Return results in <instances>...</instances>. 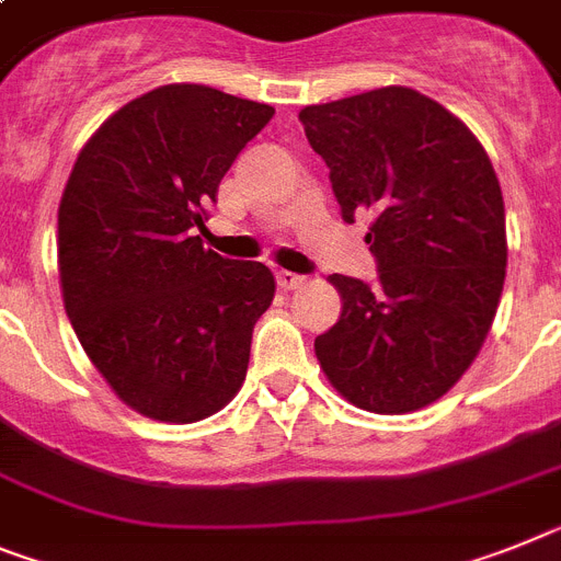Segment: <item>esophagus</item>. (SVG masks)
Listing matches in <instances>:
<instances>
[{
  "label": "esophagus",
  "instance_id": "1",
  "mask_svg": "<svg viewBox=\"0 0 561 561\" xmlns=\"http://www.w3.org/2000/svg\"><path fill=\"white\" fill-rule=\"evenodd\" d=\"M304 280H306V277L295 275V272H286V270L277 272V286H280V289H286V291L300 289V286H304Z\"/></svg>",
  "mask_w": 561,
  "mask_h": 561
}]
</instances>
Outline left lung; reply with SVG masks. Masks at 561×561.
<instances>
[{
  "label": "left lung",
  "mask_w": 561,
  "mask_h": 561,
  "mask_svg": "<svg viewBox=\"0 0 561 561\" xmlns=\"http://www.w3.org/2000/svg\"><path fill=\"white\" fill-rule=\"evenodd\" d=\"M343 221L371 215L377 284L332 275L343 312L314 354L357 409L409 414L466 375L500 306L508 238L485 147L411 88L300 110Z\"/></svg>",
  "instance_id": "8db88e82"
}]
</instances>
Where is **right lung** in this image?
I'll return each mask as SVG.
<instances>
[{"label": "right lung", "mask_w": 561, "mask_h": 561, "mask_svg": "<svg viewBox=\"0 0 561 561\" xmlns=\"http://www.w3.org/2000/svg\"><path fill=\"white\" fill-rule=\"evenodd\" d=\"M275 116L207 84H164L81 147L59 204V277L81 348L122 403L195 423L238 394L275 275L204 249L218 184Z\"/></svg>", "instance_id": "1"}]
</instances>
